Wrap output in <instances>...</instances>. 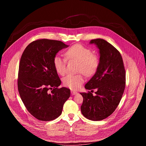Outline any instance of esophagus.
<instances>
[{"instance_id": "obj_1", "label": "esophagus", "mask_w": 146, "mask_h": 146, "mask_svg": "<svg viewBox=\"0 0 146 146\" xmlns=\"http://www.w3.org/2000/svg\"><path fill=\"white\" fill-rule=\"evenodd\" d=\"M77 93V92H76V91H74V90H71V94H72V95H76Z\"/></svg>"}]
</instances>
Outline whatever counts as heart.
Returning <instances> with one entry per match:
<instances>
[{
    "mask_svg": "<svg viewBox=\"0 0 146 146\" xmlns=\"http://www.w3.org/2000/svg\"><path fill=\"white\" fill-rule=\"evenodd\" d=\"M67 59L74 60L79 62L78 72H82L87 76L93 75L96 72L99 65V58L96 54H92V51L81 44L73 45L68 48L65 53ZM66 58L59 55H56L53 59V64L56 72L63 76L66 72ZM84 79L81 74H69L63 79L64 85L71 89H78Z\"/></svg>",
    "mask_w": 146,
    "mask_h": 146,
    "instance_id": "1",
    "label": "heart"
}]
</instances>
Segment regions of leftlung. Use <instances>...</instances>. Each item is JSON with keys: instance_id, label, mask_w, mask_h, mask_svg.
<instances>
[{"instance_id": "1", "label": "left lung", "mask_w": 146, "mask_h": 146, "mask_svg": "<svg viewBox=\"0 0 146 146\" xmlns=\"http://www.w3.org/2000/svg\"><path fill=\"white\" fill-rule=\"evenodd\" d=\"M99 49V67L85 88L97 91L95 96L88 91L80 93L83 98L81 111L86 118L100 121L110 115L118 106L125 88L126 73L120 52L107 41H90Z\"/></svg>"}]
</instances>
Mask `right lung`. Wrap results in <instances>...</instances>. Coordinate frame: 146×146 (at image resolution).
<instances>
[{
  "mask_svg": "<svg viewBox=\"0 0 146 146\" xmlns=\"http://www.w3.org/2000/svg\"><path fill=\"white\" fill-rule=\"evenodd\" d=\"M68 47L60 41L38 39L25 48L21 58L18 92L27 110L38 120L58 118L70 97L69 88H58L61 81L53 64L56 53Z\"/></svg>",
  "mask_w": 146,
  "mask_h": 146,
  "instance_id": "obj_1",
  "label": "right lung"
}]
</instances>
